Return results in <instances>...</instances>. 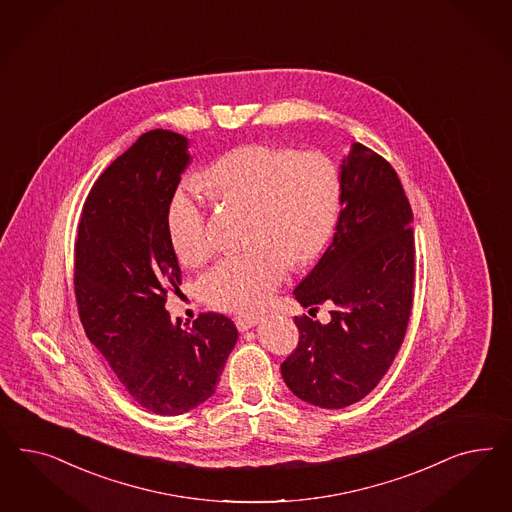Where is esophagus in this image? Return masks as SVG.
<instances>
[{
  "label": "esophagus",
  "instance_id": "esophagus-1",
  "mask_svg": "<svg viewBox=\"0 0 512 512\" xmlns=\"http://www.w3.org/2000/svg\"><path fill=\"white\" fill-rule=\"evenodd\" d=\"M263 317L261 315H253V313H244V315H238V317H234V323L238 326V330H249V328H253V326L257 325L259 321H261Z\"/></svg>",
  "mask_w": 512,
  "mask_h": 512
}]
</instances>
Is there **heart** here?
I'll list each match as a JSON object with an SVG mask.
<instances>
[{
  "label": "heart",
  "instance_id": "1",
  "mask_svg": "<svg viewBox=\"0 0 512 512\" xmlns=\"http://www.w3.org/2000/svg\"><path fill=\"white\" fill-rule=\"evenodd\" d=\"M202 187L216 201L249 214V248L221 259L201 279L204 300L225 311L261 308L285 278L289 261L315 259L336 229L343 197L340 167L330 155L266 144L217 157L202 172ZM165 225L182 263L197 266L212 255L214 240L195 184L172 191Z\"/></svg>",
  "mask_w": 512,
  "mask_h": 512
}]
</instances>
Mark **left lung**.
<instances>
[{"instance_id": "left-lung-1", "label": "left lung", "mask_w": 512, "mask_h": 512, "mask_svg": "<svg viewBox=\"0 0 512 512\" xmlns=\"http://www.w3.org/2000/svg\"><path fill=\"white\" fill-rule=\"evenodd\" d=\"M332 244L295 289L302 308L328 304L330 323L295 317L300 338L281 364L300 400L341 409L368 396L400 351L413 308V212L387 159L355 142L341 161Z\"/></svg>"}]
</instances>
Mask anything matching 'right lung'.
Returning <instances> with one entry per match:
<instances>
[{"label": "right lung", "mask_w": 512, "mask_h": 512, "mask_svg": "<svg viewBox=\"0 0 512 512\" xmlns=\"http://www.w3.org/2000/svg\"><path fill=\"white\" fill-rule=\"evenodd\" d=\"M186 137L154 129L116 157L82 208L75 296L88 340L135 402L176 417L206 402L238 340L233 321L201 313L172 323L167 293L182 283L165 214L189 165Z\"/></svg>", "instance_id": "add662e5"}]
</instances>
